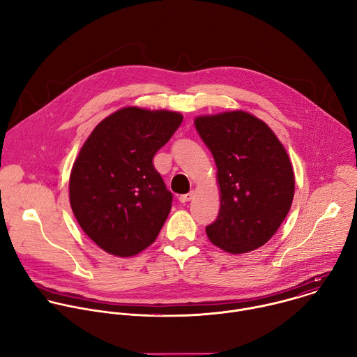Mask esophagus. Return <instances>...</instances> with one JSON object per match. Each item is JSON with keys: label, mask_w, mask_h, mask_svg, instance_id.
I'll return each mask as SVG.
<instances>
[{"label": "esophagus", "mask_w": 357, "mask_h": 357, "mask_svg": "<svg viewBox=\"0 0 357 357\" xmlns=\"http://www.w3.org/2000/svg\"><path fill=\"white\" fill-rule=\"evenodd\" d=\"M193 196H195V192L193 190H190L189 193H185V195H181L179 196V200L182 202V203H186V202H189V200H192L193 199Z\"/></svg>", "instance_id": "esophagus-1"}]
</instances>
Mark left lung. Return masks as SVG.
Returning <instances> with one entry per match:
<instances>
[{"label": "left lung", "mask_w": 357, "mask_h": 357, "mask_svg": "<svg viewBox=\"0 0 357 357\" xmlns=\"http://www.w3.org/2000/svg\"><path fill=\"white\" fill-rule=\"evenodd\" d=\"M195 127L218 167L220 211L206 227L219 248L243 254L266 244L289 212L295 179L273 130L245 112L200 116Z\"/></svg>", "instance_id": "1"}]
</instances>
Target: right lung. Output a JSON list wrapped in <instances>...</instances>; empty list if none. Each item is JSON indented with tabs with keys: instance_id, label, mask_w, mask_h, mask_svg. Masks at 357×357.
Masks as SVG:
<instances>
[{
	"instance_id": "right-lung-1",
	"label": "right lung",
	"mask_w": 357,
	"mask_h": 357,
	"mask_svg": "<svg viewBox=\"0 0 357 357\" xmlns=\"http://www.w3.org/2000/svg\"><path fill=\"white\" fill-rule=\"evenodd\" d=\"M182 120L176 112L124 107L83 144L70 172V206L83 231L109 254L135 256L162 229L172 193L152 158Z\"/></svg>"
}]
</instances>
